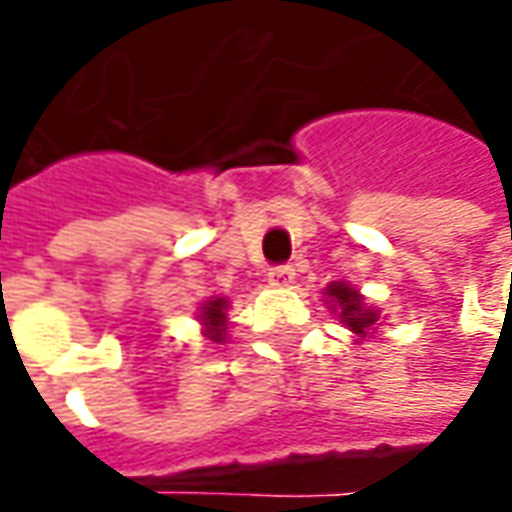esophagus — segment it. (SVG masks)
Wrapping results in <instances>:
<instances>
[{
	"instance_id": "obj_1",
	"label": "esophagus",
	"mask_w": 512,
	"mask_h": 512,
	"mask_svg": "<svg viewBox=\"0 0 512 512\" xmlns=\"http://www.w3.org/2000/svg\"><path fill=\"white\" fill-rule=\"evenodd\" d=\"M267 279L273 282V285H293V279H296V270L293 265H276L270 267V273H267Z\"/></svg>"
}]
</instances>
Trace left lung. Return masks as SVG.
Returning <instances> with one entry per match:
<instances>
[{
  "label": "left lung",
  "instance_id": "left-lung-1",
  "mask_svg": "<svg viewBox=\"0 0 512 512\" xmlns=\"http://www.w3.org/2000/svg\"><path fill=\"white\" fill-rule=\"evenodd\" d=\"M327 296L339 305V310H342V316H339V319H344V325L350 327L353 333L364 336L370 327L376 325L379 313H376V310H370V307H364L362 296H359L353 287H347L344 282H333V285L327 287Z\"/></svg>",
  "mask_w": 512,
  "mask_h": 512
}]
</instances>
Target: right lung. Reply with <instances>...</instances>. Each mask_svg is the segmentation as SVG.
Returning <instances> with one entry per match:
<instances>
[{
  "label": "right lung",
  "mask_w": 512,
  "mask_h": 512,
  "mask_svg": "<svg viewBox=\"0 0 512 512\" xmlns=\"http://www.w3.org/2000/svg\"><path fill=\"white\" fill-rule=\"evenodd\" d=\"M227 302L225 299H210L205 307H202V322L207 327V339L210 342H222L225 339V316Z\"/></svg>",
  "instance_id": "obj_1"
}]
</instances>
